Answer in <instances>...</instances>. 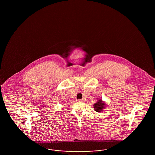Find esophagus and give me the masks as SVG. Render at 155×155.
Here are the masks:
<instances>
[{"instance_id": "1", "label": "esophagus", "mask_w": 155, "mask_h": 155, "mask_svg": "<svg viewBox=\"0 0 155 155\" xmlns=\"http://www.w3.org/2000/svg\"><path fill=\"white\" fill-rule=\"evenodd\" d=\"M77 101L78 102H84V99H78V100H77Z\"/></svg>"}]
</instances>
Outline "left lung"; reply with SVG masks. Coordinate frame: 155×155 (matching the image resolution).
<instances>
[{
	"label": "left lung",
	"mask_w": 155,
	"mask_h": 155,
	"mask_svg": "<svg viewBox=\"0 0 155 155\" xmlns=\"http://www.w3.org/2000/svg\"><path fill=\"white\" fill-rule=\"evenodd\" d=\"M106 106V103H104L102 99L99 100L95 104H94V110L97 112H101L103 110Z\"/></svg>",
	"instance_id": "1"
}]
</instances>
